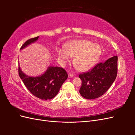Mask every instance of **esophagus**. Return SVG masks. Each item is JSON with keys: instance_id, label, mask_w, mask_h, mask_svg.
I'll use <instances>...</instances> for the list:
<instances>
[{"instance_id": "obj_1", "label": "esophagus", "mask_w": 135, "mask_h": 135, "mask_svg": "<svg viewBox=\"0 0 135 135\" xmlns=\"http://www.w3.org/2000/svg\"><path fill=\"white\" fill-rule=\"evenodd\" d=\"M73 76H74V75H73V74H71V73H69V74H68V77L70 78H73Z\"/></svg>"}]
</instances>
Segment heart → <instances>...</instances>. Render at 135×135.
<instances>
[{
	"label": "heart",
	"instance_id": "b5f03b06",
	"mask_svg": "<svg viewBox=\"0 0 135 135\" xmlns=\"http://www.w3.org/2000/svg\"><path fill=\"white\" fill-rule=\"evenodd\" d=\"M64 48H57L58 56L62 63L70 62L71 57H74L73 64L81 71H87L93 67L101 54L100 46L85 39L69 42Z\"/></svg>",
	"mask_w": 135,
	"mask_h": 135
}]
</instances>
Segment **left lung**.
<instances>
[{
  "label": "left lung",
  "mask_w": 135,
  "mask_h": 135,
  "mask_svg": "<svg viewBox=\"0 0 135 135\" xmlns=\"http://www.w3.org/2000/svg\"><path fill=\"white\" fill-rule=\"evenodd\" d=\"M118 57L113 56L105 62L95 65L91 70L79 75L82 81L81 96L88 100L103 95L113 83L117 75Z\"/></svg>",
  "instance_id": "1"
}]
</instances>
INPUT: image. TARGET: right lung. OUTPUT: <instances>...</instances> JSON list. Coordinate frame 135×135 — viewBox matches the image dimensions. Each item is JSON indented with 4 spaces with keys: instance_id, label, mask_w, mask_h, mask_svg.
Listing matches in <instances>:
<instances>
[{
    "instance_id": "obj_1",
    "label": "right lung",
    "mask_w": 135,
    "mask_h": 135,
    "mask_svg": "<svg viewBox=\"0 0 135 135\" xmlns=\"http://www.w3.org/2000/svg\"><path fill=\"white\" fill-rule=\"evenodd\" d=\"M39 36L27 40L20 48H25L28 45L35 42ZM18 74L25 84L32 95L42 100H50L59 93L61 85L68 78L66 71L62 68L49 66L42 75L32 77L26 75L18 65Z\"/></svg>"
}]
</instances>
